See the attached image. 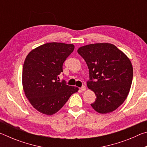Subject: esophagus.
I'll return each mask as SVG.
<instances>
[{"instance_id":"34e87169","label":"esophagus","mask_w":147,"mask_h":147,"mask_svg":"<svg viewBox=\"0 0 147 147\" xmlns=\"http://www.w3.org/2000/svg\"><path fill=\"white\" fill-rule=\"evenodd\" d=\"M80 90L82 91H86V88L84 86H82L81 88H80Z\"/></svg>"}]
</instances>
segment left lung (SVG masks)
Segmentation results:
<instances>
[{"label": "left lung", "mask_w": 147, "mask_h": 147, "mask_svg": "<svg viewBox=\"0 0 147 147\" xmlns=\"http://www.w3.org/2000/svg\"><path fill=\"white\" fill-rule=\"evenodd\" d=\"M78 53L89 69V89L94 91L95 102L91 104L100 113L112 112L126 100L133 78L129 58L110 43H95L80 47Z\"/></svg>", "instance_id": "left-lung-1"}]
</instances>
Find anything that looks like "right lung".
<instances>
[{"label": "right lung", "instance_id": "1", "mask_svg": "<svg viewBox=\"0 0 147 147\" xmlns=\"http://www.w3.org/2000/svg\"><path fill=\"white\" fill-rule=\"evenodd\" d=\"M73 44L49 43L37 47L27 55L23 68V86L26 98L39 112L56 113L78 91V88L59 82L63 63L73 53Z\"/></svg>", "mask_w": 147, "mask_h": 147}]
</instances>
